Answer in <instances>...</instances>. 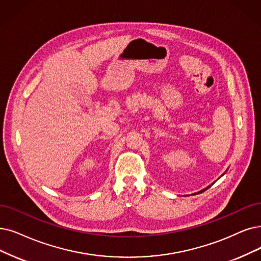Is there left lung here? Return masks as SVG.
Here are the masks:
<instances>
[{
  "mask_svg": "<svg viewBox=\"0 0 261 261\" xmlns=\"http://www.w3.org/2000/svg\"><path fill=\"white\" fill-rule=\"evenodd\" d=\"M224 174H225V173H223V174H222V175H221V176H223V175H224ZM221 176H220V178H221ZM213 183H214V182H213ZM213 183H212V184H211V185H213ZM211 185H209V186H206V187H205V189H203V190H201V191H199V192H197V193H194V194H192V195H197V194H200V193H202V192H204V191H205V190H207V189H209V187H210V186H211ZM186 196H189V195H186Z\"/></svg>",
  "mask_w": 261,
  "mask_h": 261,
  "instance_id": "8db88e82",
  "label": "left lung"
}]
</instances>
